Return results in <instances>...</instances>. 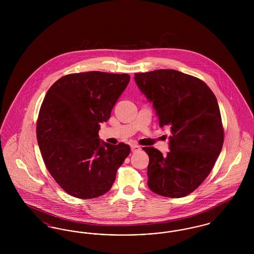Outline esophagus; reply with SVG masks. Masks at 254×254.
<instances>
[{"instance_id": "obj_1", "label": "esophagus", "mask_w": 254, "mask_h": 254, "mask_svg": "<svg viewBox=\"0 0 254 254\" xmlns=\"http://www.w3.org/2000/svg\"><path fill=\"white\" fill-rule=\"evenodd\" d=\"M141 149V147L139 145H131V151L132 152H136V151H139Z\"/></svg>"}]
</instances>
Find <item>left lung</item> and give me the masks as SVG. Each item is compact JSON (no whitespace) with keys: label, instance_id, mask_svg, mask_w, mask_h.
I'll return each mask as SVG.
<instances>
[{"label":"left lung","instance_id":"obj_1","mask_svg":"<svg viewBox=\"0 0 254 254\" xmlns=\"http://www.w3.org/2000/svg\"><path fill=\"white\" fill-rule=\"evenodd\" d=\"M134 80L152 103L160 127L171 133L167 155L152 146L143 148L149 157L147 186L161 196L185 197L204 182L221 152L217 99L203 81L174 69L136 73Z\"/></svg>","mask_w":254,"mask_h":254}]
</instances>
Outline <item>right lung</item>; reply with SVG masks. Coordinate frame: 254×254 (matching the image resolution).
<instances>
[{"mask_svg": "<svg viewBox=\"0 0 254 254\" xmlns=\"http://www.w3.org/2000/svg\"><path fill=\"white\" fill-rule=\"evenodd\" d=\"M129 80L127 74H68L45 96L37 121L38 145L51 176L76 198L107 193L130 152L129 145H110L98 134Z\"/></svg>", "mask_w": 254, "mask_h": 254, "instance_id": "obj_1", "label": "right lung"}]
</instances>
